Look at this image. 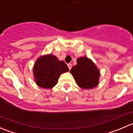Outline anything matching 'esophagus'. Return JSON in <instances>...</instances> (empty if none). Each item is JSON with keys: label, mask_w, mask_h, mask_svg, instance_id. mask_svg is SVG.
<instances>
[{"label": "esophagus", "mask_w": 133, "mask_h": 133, "mask_svg": "<svg viewBox=\"0 0 133 133\" xmlns=\"http://www.w3.org/2000/svg\"><path fill=\"white\" fill-rule=\"evenodd\" d=\"M68 68H69V70H70V69H71V68H72V64H68Z\"/></svg>", "instance_id": "34e87169"}]
</instances>
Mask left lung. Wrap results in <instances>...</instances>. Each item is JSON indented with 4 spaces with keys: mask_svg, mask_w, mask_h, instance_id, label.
I'll return each mask as SVG.
<instances>
[{
    "mask_svg": "<svg viewBox=\"0 0 133 133\" xmlns=\"http://www.w3.org/2000/svg\"><path fill=\"white\" fill-rule=\"evenodd\" d=\"M70 72L79 87L91 89L99 84L100 71L91 59L87 57L77 58V64L74 65Z\"/></svg>",
    "mask_w": 133,
    "mask_h": 133,
    "instance_id": "left-lung-1",
    "label": "left lung"
}]
</instances>
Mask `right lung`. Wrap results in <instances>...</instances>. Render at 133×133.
<instances>
[{"mask_svg":"<svg viewBox=\"0 0 133 133\" xmlns=\"http://www.w3.org/2000/svg\"><path fill=\"white\" fill-rule=\"evenodd\" d=\"M69 68L63 61H59L53 54L42 55L36 60L33 67L34 81L37 86L51 89L55 86L58 78Z\"/></svg>","mask_w":133,"mask_h":133,"instance_id":"add662e5","label":"right lung"}]
</instances>
